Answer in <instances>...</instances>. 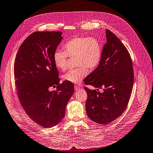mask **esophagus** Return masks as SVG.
Listing matches in <instances>:
<instances>
[{
    "label": "esophagus",
    "mask_w": 153,
    "mask_h": 153,
    "mask_svg": "<svg viewBox=\"0 0 153 153\" xmlns=\"http://www.w3.org/2000/svg\"><path fill=\"white\" fill-rule=\"evenodd\" d=\"M80 89V88L79 86H74V89H75L76 91L79 90Z\"/></svg>",
    "instance_id": "34e87169"
}]
</instances>
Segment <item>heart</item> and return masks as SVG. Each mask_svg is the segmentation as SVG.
I'll list each match as a JSON object with an SVG mask.
<instances>
[{"label": "heart", "instance_id": "b5f03b06", "mask_svg": "<svg viewBox=\"0 0 153 153\" xmlns=\"http://www.w3.org/2000/svg\"><path fill=\"white\" fill-rule=\"evenodd\" d=\"M64 51L56 50L53 59L55 66L61 70L67 68V56L76 57V69L68 71L63 76L67 82L79 83L88 74V68H96L100 64L102 55V47L100 41L93 37H76L67 42Z\"/></svg>", "mask_w": 153, "mask_h": 153}]
</instances>
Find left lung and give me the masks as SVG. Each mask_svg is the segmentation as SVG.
I'll return each instance as SVG.
<instances>
[{
    "instance_id": "left-lung-1",
    "label": "left lung",
    "mask_w": 153,
    "mask_h": 153,
    "mask_svg": "<svg viewBox=\"0 0 153 153\" xmlns=\"http://www.w3.org/2000/svg\"><path fill=\"white\" fill-rule=\"evenodd\" d=\"M105 34L107 43L101 61L84 80L86 85L103 88L102 93L85 88L87 115L101 125L108 124L122 115L129 102L134 81L132 61L128 49L110 30L107 29Z\"/></svg>"
}]
</instances>
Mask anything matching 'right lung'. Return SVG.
Here are the masks:
<instances>
[{"instance_id":"obj_1","label":"right lung","mask_w":153,"mask_h":153,"mask_svg":"<svg viewBox=\"0 0 153 153\" xmlns=\"http://www.w3.org/2000/svg\"><path fill=\"white\" fill-rule=\"evenodd\" d=\"M60 31H36L19 47L14 62L15 86L19 101L36 123L49 128L60 123L74 92L72 83L59 84L53 55L62 39ZM51 87L57 88L50 91Z\"/></svg>"}]
</instances>
